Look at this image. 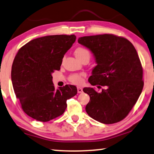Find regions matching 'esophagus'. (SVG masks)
Returning a JSON list of instances; mask_svg holds the SVG:
<instances>
[{"label":"esophagus","instance_id":"34e87169","mask_svg":"<svg viewBox=\"0 0 154 154\" xmlns=\"http://www.w3.org/2000/svg\"><path fill=\"white\" fill-rule=\"evenodd\" d=\"M77 91H78V94H82V88H81V87H78L77 88Z\"/></svg>","mask_w":154,"mask_h":154}]
</instances>
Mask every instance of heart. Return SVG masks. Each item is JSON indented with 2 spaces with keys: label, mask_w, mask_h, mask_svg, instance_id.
<instances>
[{
  "label": "heart",
  "mask_w": 154,
  "mask_h": 154,
  "mask_svg": "<svg viewBox=\"0 0 154 154\" xmlns=\"http://www.w3.org/2000/svg\"><path fill=\"white\" fill-rule=\"evenodd\" d=\"M75 56L80 60H82L85 58H90V52L89 50L84 48L79 47L75 50ZM84 74H72L69 76V81L75 85H80L83 82V78L85 77Z\"/></svg>",
  "instance_id": "1"
}]
</instances>
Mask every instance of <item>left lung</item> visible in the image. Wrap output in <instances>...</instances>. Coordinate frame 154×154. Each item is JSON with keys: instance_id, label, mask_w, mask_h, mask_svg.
Wrapping results in <instances>:
<instances>
[{"instance_id": "8db88e82", "label": "left lung", "mask_w": 154, "mask_h": 154, "mask_svg": "<svg viewBox=\"0 0 154 154\" xmlns=\"http://www.w3.org/2000/svg\"><path fill=\"white\" fill-rule=\"evenodd\" d=\"M78 42L91 51L97 63L89 79L90 84L105 87L101 92L83 89L90 97L86 112L105 124L120 122L137 102L144 85L137 50L127 39L111 34L79 37Z\"/></svg>"}]
</instances>
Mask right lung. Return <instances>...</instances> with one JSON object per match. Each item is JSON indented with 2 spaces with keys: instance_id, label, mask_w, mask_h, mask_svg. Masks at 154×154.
<instances>
[{
  "instance_id": "1",
  "label": "right lung",
  "mask_w": 154,
  "mask_h": 154,
  "mask_svg": "<svg viewBox=\"0 0 154 154\" xmlns=\"http://www.w3.org/2000/svg\"><path fill=\"white\" fill-rule=\"evenodd\" d=\"M74 35H48L32 39L20 48L11 67V80L22 110L32 119L46 122L63 114L67 100L77 88L66 85L55 89L52 74L75 41Z\"/></svg>"
}]
</instances>
